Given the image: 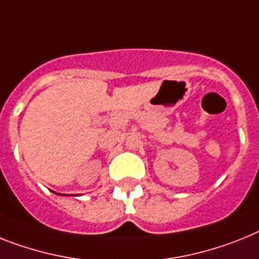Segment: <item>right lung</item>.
I'll use <instances>...</instances> for the list:
<instances>
[{"label": "right lung", "instance_id": "add662e5", "mask_svg": "<svg viewBox=\"0 0 259 259\" xmlns=\"http://www.w3.org/2000/svg\"><path fill=\"white\" fill-rule=\"evenodd\" d=\"M54 193H55V191H54ZM55 194H57V193H55ZM57 195H61V194H57Z\"/></svg>", "mask_w": 259, "mask_h": 259}]
</instances>
